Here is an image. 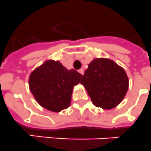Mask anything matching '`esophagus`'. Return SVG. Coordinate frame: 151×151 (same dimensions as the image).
Instances as JSON below:
<instances>
[{"instance_id": "obj_1", "label": "esophagus", "mask_w": 151, "mask_h": 151, "mask_svg": "<svg viewBox=\"0 0 151 151\" xmlns=\"http://www.w3.org/2000/svg\"><path fill=\"white\" fill-rule=\"evenodd\" d=\"M78 71H79V73H81V74H82V75H83V73H84V71H83V69H80L79 70H78Z\"/></svg>"}]
</instances>
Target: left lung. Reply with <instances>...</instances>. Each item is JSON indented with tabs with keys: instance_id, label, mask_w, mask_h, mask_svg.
Instances as JSON below:
<instances>
[{
	"instance_id": "1",
	"label": "left lung",
	"mask_w": 151,
	"mask_h": 151,
	"mask_svg": "<svg viewBox=\"0 0 151 151\" xmlns=\"http://www.w3.org/2000/svg\"><path fill=\"white\" fill-rule=\"evenodd\" d=\"M81 83L84 86L94 106L111 110L124 98L129 79L125 70L114 60L100 58L90 62Z\"/></svg>"
}]
</instances>
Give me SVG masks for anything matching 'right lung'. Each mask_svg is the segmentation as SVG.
Instances as JSON below:
<instances>
[{
	"label": "right lung",
	"mask_w": 151,
	"mask_h": 151,
	"mask_svg": "<svg viewBox=\"0 0 151 151\" xmlns=\"http://www.w3.org/2000/svg\"><path fill=\"white\" fill-rule=\"evenodd\" d=\"M81 78L75 70L67 69L59 60L50 59L30 73L29 88L41 107L60 112L70 105L73 87L81 82Z\"/></svg>",
	"instance_id": "add662e5"
}]
</instances>
